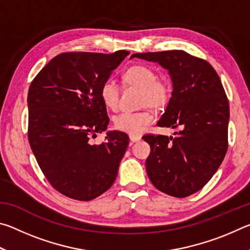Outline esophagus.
<instances>
[{
  "instance_id": "1",
  "label": "esophagus",
  "mask_w": 250,
  "mask_h": 250,
  "mask_svg": "<svg viewBox=\"0 0 250 250\" xmlns=\"http://www.w3.org/2000/svg\"><path fill=\"white\" fill-rule=\"evenodd\" d=\"M129 138H130V141H131V142H138V141L141 140V137H139V135L131 134Z\"/></svg>"
}]
</instances>
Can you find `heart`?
<instances>
[{
    "mask_svg": "<svg viewBox=\"0 0 250 250\" xmlns=\"http://www.w3.org/2000/svg\"><path fill=\"white\" fill-rule=\"evenodd\" d=\"M125 80L131 86L141 88V105L161 109L167 104L171 95V86L167 80L158 78L154 69L146 65H134L125 71ZM100 96L105 107L116 110L119 107L120 88L115 79L104 80L100 88ZM155 120L149 110L139 112H121L113 118L115 128L130 134H140Z\"/></svg>",
    "mask_w": 250,
    "mask_h": 250,
    "instance_id": "heart-1",
    "label": "heart"
}]
</instances>
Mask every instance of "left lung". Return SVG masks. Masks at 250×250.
I'll return each mask as SVG.
<instances>
[{
	"label": "left lung",
	"instance_id": "1",
	"mask_svg": "<svg viewBox=\"0 0 250 250\" xmlns=\"http://www.w3.org/2000/svg\"><path fill=\"white\" fill-rule=\"evenodd\" d=\"M168 70L172 97L159 126L181 128L176 137L146 134L151 146L146 167L159 191L186 197L200 191L221 166L228 147L229 104L216 70L184 50L138 53Z\"/></svg>",
	"mask_w": 250,
	"mask_h": 250
}]
</instances>
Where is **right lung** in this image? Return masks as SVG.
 I'll return each mask as SVG.
<instances>
[{"label": "right lung", "instance_id": "add662e5", "mask_svg": "<svg viewBox=\"0 0 250 250\" xmlns=\"http://www.w3.org/2000/svg\"><path fill=\"white\" fill-rule=\"evenodd\" d=\"M128 55L59 54L29 86V146L46 179L62 195L91 201L116 180L128 134L110 131L100 145H91L90 139L109 125L101 84Z\"/></svg>", "mask_w": 250, "mask_h": 250}]
</instances>
